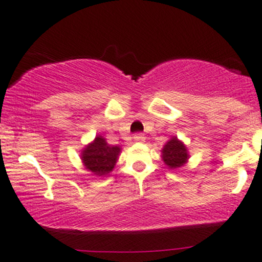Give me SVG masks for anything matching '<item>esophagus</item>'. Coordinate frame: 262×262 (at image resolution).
Returning <instances> with one entry per match:
<instances>
[{"label": "esophagus", "mask_w": 262, "mask_h": 262, "mask_svg": "<svg viewBox=\"0 0 262 262\" xmlns=\"http://www.w3.org/2000/svg\"><path fill=\"white\" fill-rule=\"evenodd\" d=\"M145 140H146V137H145V135H143V134L134 135L135 142H145Z\"/></svg>", "instance_id": "obj_1"}]
</instances>
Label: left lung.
<instances>
[{
    "label": "left lung",
    "instance_id": "obj_1",
    "mask_svg": "<svg viewBox=\"0 0 262 262\" xmlns=\"http://www.w3.org/2000/svg\"><path fill=\"white\" fill-rule=\"evenodd\" d=\"M163 162L169 167V168H178L183 166L188 160L187 148L177 137H173L166 143L162 149Z\"/></svg>",
    "mask_w": 262,
    "mask_h": 262
}]
</instances>
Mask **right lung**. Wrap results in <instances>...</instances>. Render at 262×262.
<instances>
[{"mask_svg": "<svg viewBox=\"0 0 262 262\" xmlns=\"http://www.w3.org/2000/svg\"><path fill=\"white\" fill-rule=\"evenodd\" d=\"M120 154L119 146L107 145L104 137H95L93 143L84 148L81 160L88 169L95 176H105L113 170Z\"/></svg>", "mask_w": 262, "mask_h": 262, "instance_id": "add662e5", "label": "right lung"}]
</instances>
